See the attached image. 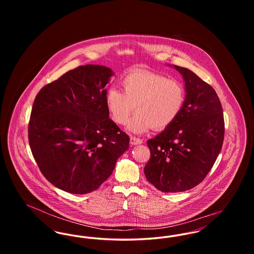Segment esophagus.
Returning a JSON list of instances; mask_svg holds the SVG:
<instances>
[{"label":"esophagus","instance_id":"1","mask_svg":"<svg viewBox=\"0 0 254 254\" xmlns=\"http://www.w3.org/2000/svg\"><path fill=\"white\" fill-rule=\"evenodd\" d=\"M143 143V140L136 138V137H130V144L132 145H141Z\"/></svg>","mask_w":254,"mask_h":254}]
</instances>
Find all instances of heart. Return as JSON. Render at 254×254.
<instances>
[{
  "label": "heart",
  "mask_w": 254,
  "mask_h": 254,
  "mask_svg": "<svg viewBox=\"0 0 254 254\" xmlns=\"http://www.w3.org/2000/svg\"><path fill=\"white\" fill-rule=\"evenodd\" d=\"M121 85L123 91L114 87L108 90L106 106L119 125L127 123L135 107L137 113L127 125V130L133 134L169 127L184 107V86L164 75L140 69L125 76Z\"/></svg>",
  "instance_id": "1"
}]
</instances>
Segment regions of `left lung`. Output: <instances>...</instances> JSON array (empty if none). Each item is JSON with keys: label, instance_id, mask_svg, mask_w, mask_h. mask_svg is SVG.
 <instances>
[{"label": "left lung", "instance_id": "left-lung-1", "mask_svg": "<svg viewBox=\"0 0 254 254\" xmlns=\"http://www.w3.org/2000/svg\"><path fill=\"white\" fill-rule=\"evenodd\" d=\"M174 67L183 77L186 98L176 120L147 141L146 180L162 192H182L205 179L221 151L225 123L215 90L191 70Z\"/></svg>", "mask_w": 254, "mask_h": 254}]
</instances>
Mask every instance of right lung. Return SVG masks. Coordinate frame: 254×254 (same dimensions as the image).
I'll list each match as a JSON object with an SVG mask.
<instances>
[{
  "label": "right lung",
  "instance_id": "obj_1",
  "mask_svg": "<svg viewBox=\"0 0 254 254\" xmlns=\"http://www.w3.org/2000/svg\"><path fill=\"white\" fill-rule=\"evenodd\" d=\"M111 68L85 64L64 73L37 94L28 126L39 169L53 186L89 193L111 175L129 137L109 119L105 86Z\"/></svg>",
  "mask_w": 254,
  "mask_h": 254
}]
</instances>
